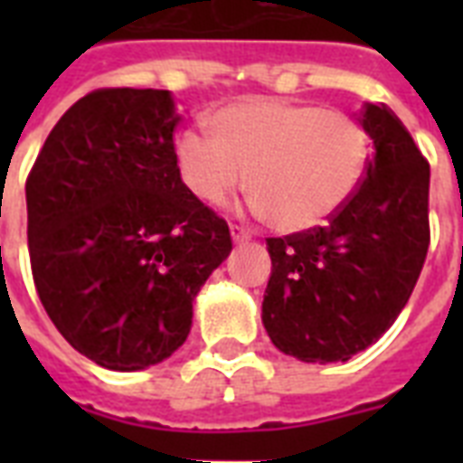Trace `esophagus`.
Segmentation results:
<instances>
[{
  "mask_svg": "<svg viewBox=\"0 0 463 463\" xmlns=\"http://www.w3.org/2000/svg\"><path fill=\"white\" fill-rule=\"evenodd\" d=\"M231 235H232V240L238 242V245H242V242H250V240H252V232L247 231L245 225H238V223L231 225Z\"/></svg>",
  "mask_w": 463,
  "mask_h": 463,
  "instance_id": "esophagus-1",
  "label": "esophagus"
}]
</instances>
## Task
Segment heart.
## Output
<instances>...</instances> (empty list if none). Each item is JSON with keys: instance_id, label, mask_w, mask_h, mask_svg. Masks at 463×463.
<instances>
[{"instance_id": "obj_1", "label": "heart", "mask_w": 463, "mask_h": 463, "mask_svg": "<svg viewBox=\"0 0 463 463\" xmlns=\"http://www.w3.org/2000/svg\"><path fill=\"white\" fill-rule=\"evenodd\" d=\"M211 134L184 129L175 156L184 187L203 203H223L242 184L274 231L326 223L363 182L370 141L358 119L322 105L250 98L216 110Z\"/></svg>"}]
</instances>
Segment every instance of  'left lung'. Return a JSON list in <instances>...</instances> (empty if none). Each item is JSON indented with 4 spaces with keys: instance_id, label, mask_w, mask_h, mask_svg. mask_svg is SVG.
I'll list each match as a JSON object with an SVG mask.
<instances>
[{
    "instance_id": "8db88e82",
    "label": "left lung",
    "mask_w": 463,
    "mask_h": 463,
    "mask_svg": "<svg viewBox=\"0 0 463 463\" xmlns=\"http://www.w3.org/2000/svg\"><path fill=\"white\" fill-rule=\"evenodd\" d=\"M360 122L374 154L351 202L326 225L267 238L261 322L305 363H344L373 345L409 303L430 245V163L384 103H367Z\"/></svg>"
}]
</instances>
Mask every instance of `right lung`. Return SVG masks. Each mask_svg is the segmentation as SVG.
<instances>
[{
  "instance_id": "1",
  "label": "right lung",
  "mask_w": 463,
  "mask_h": 463,
  "mask_svg": "<svg viewBox=\"0 0 463 463\" xmlns=\"http://www.w3.org/2000/svg\"><path fill=\"white\" fill-rule=\"evenodd\" d=\"M170 90L98 89L54 125L25 180L33 283L61 336L132 373L173 355L231 228L180 177Z\"/></svg>"
}]
</instances>
